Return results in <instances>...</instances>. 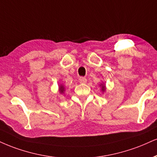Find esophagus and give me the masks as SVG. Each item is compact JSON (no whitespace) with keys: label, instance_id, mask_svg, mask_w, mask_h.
<instances>
[{"label":"esophagus","instance_id":"1","mask_svg":"<svg viewBox=\"0 0 157 157\" xmlns=\"http://www.w3.org/2000/svg\"><path fill=\"white\" fill-rule=\"evenodd\" d=\"M79 82H80V83H86L87 80H86V77H80V79H79Z\"/></svg>","mask_w":157,"mask_h":157}]
</instances>
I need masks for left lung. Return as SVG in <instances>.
<instances>
[{"mask_svg": "<svg viewBox=\"0 0 157 157\" xmlns=\"http://www.w3.org/2000/svg\"><path fill=\"white\" fill-rule=\"evenodd\" d=\"M99 86H100V88H101V90L103 92V93L104 92L106 91V86H105V82H102V83L100 84Z\"/></svg>", "mask_w": 157, "mask_h": 157, "instance_id": "obj_1", "label": "left lung"}]
</instances>
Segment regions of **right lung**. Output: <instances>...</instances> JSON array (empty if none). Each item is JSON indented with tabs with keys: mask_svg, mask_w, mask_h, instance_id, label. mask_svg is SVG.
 Returning a JSON list of instances; mask_svg holds the SVG:
<instances>
[{
	"mask_svg": "<svg viewBox=\"0 0 157 157\" xmlns=\"http://www.w3.org/2000/svg\"><path fill=\"white\" fill-rule=\"evenodd\" d=\"M58 91H59L60 94H63L65 92V87H64L63 85L60 84L58 86Z\"/></svg>",
	"mask_w": 157,
	"mask_h": 157,
	"instance_id": "add662e5",
	"label": "right lung"
}]
</instances>
